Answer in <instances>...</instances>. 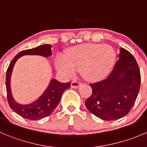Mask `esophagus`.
Instances as JSON below:
<instances>
[{
	"label": "esophagus",
	"instance_id": "esophagus-1",
	"mask_svg": "<svg viewBox=\"0 0 147 147\" xmlns=\"http://www.w3.org/2000/svg\"><path fill=\"white\" fill-rule=\"evenodd\" d=\"M80 85V83L79 81H78V80H73V81H72V83H71V86H72V88H78Z\"/></svg>",
	"mask_w": 147,
	"mask_h": 147
}]
</instances>
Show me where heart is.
<instances>
[{
	"label": "heart",
	"mask_w": 147,
	"mask_h": 147,
	"mask_svg": "<svg viewBox=\"0 0 147 147\" xmlns=\"http://www.w3.org/2000/svg\"><path fill=\"white\" fill-rule=\"evenodd\" d=\"M115 59V51L109 45H80L67 51L65 57L58 56L57 69L67 76L80 71L88 80H96L107 73Z\"/></svg>",
	"instance_id": "1"
}]
</instances>
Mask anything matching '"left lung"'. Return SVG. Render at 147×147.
Returning <instances> with one entry per match:
<instances>
[{
  "instance_id": "1",
  "label": "left lung",
  "mask_w": 147,
  "mask_h": 147,
  "mask_svg": "<svg viewBox=\"0 0 147 147\" xmlns=\"http://www.w3.org/2000/svg\"><path fill=\"white\" fill-rule=\"evenodd\" d=\"M118 60L105 79L90 83L92 94L86 106L93 115L104 120L123 117L136 100L141 84V73L134 57L120 48Z\"/></svg>"
}]
</instances>
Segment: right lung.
I'll return each instance as SVG.
<instances>
[{
    "instance_id": "right-lung-1",
    "label": "right lung",
    "mask_w": 147,
    "mask_h": 147,
    "mask_svg": "<svg viewBox=\"0 0 147 147\" xmlns=\"http://www.w3.org/2000/svg\"><path fill=\"white\" fill-rule=\"evenodd\" d=\"M51 46L42 45L32 49H27L20 52L11 60L7 71L5 78V86L7 99L10 107L21 117L31 120H38L47 117L54 111L59 103L61 97L66 89L70 88L71 83H61L57 80H51L50 85L45 93L34 103L28 105H19L13 100L10 89V78L13 65L18 59L23 55H40L49 57L51 55Z\"/></svg>"
}]
</instances>
